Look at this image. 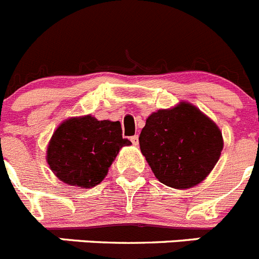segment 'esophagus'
Listing matches in <instances>:
<instances>
[{
  "label": "esophagus",
  "instance_id": "obj_1",
  "mask_svg": "<svg viewBox=\"0 0 259 259\" xmlns=\"http://www.w3.org/2000/svg\"><path fill=\"white\" fill-rule=\"evenodd\" d=\"M130 141H132V143L134 144V146H138V143H139V137H138V135H133L132 138H130Z\"/></svg>",
  "mask_w": 259,
  "mask_h": 259
}]
</instances>
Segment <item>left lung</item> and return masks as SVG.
Masks as SVG:
<instances>
[{"label":"left lung","mask_w":259,"mask_h":259,"mask_svg":"<svg viewBox=\"0 0 259 259\" xmlns=\"http://www.w3.org/2000/svg\"><path fill=\"white\" fill-rule=\"evenodd\" d=\"M139 144L156 178L173 188L199 185L223 148L218 126L188 103L153 112L142 129Z\"/></svg>","instance_id":"left-lung-1"}]
</instances>
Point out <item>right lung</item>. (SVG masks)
Masks as SVG:
<instances>
[{
  "label": "right lung",
  "instance_id": "1",
  "mask_svg": "<svg viewBox=\"0 0 259 259\" xmlns=\"http://www.w3.org/2000/svg\"><path fill=\"white\" fill-rule=\"evenodd\" d=\"M129 144L118 121H98L92 116L69 118L53 134L48 162L67 185L92 188L103 181L121 147Z\"/></svg>",
  "mask_w": 259,
  "mask_h": 259
}]
</instances>
